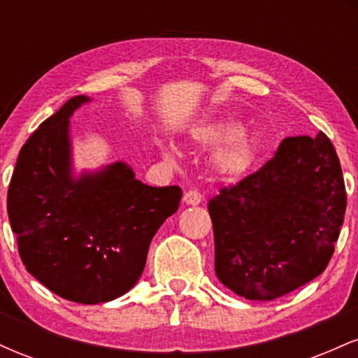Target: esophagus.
I'll return each instance as SVG.
<instances>
[{
  "instance_id": "34e87169",
  "label": "esophagus",
  "mask_w": 358,
  "mask_h": 358,
  "mask_svg": "<svg viewBox=\"0 0 358 358\" xmlns=\"http://www.w3.org/2000/svg\"><path fill=\"white\" fill-rule=\"evenodd\" d=\"M202 195H200V192L196 190H188L187 193L183 195V202L187 205H199L202 203Z\"/></svg>"
}]
</instances>
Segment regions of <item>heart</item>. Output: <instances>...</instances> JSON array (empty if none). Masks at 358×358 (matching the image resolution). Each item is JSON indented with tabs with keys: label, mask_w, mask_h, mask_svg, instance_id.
Masks as SVG:
<instances>
[{
	"label": "heart",
	"mask_w": 358,
	"mask_h": 358,
	"mask_svg": "<svg viewBox=\"0 0 358 358\" xmlns=\"http://www.w3.org/2000/svg\"><path fill=\"white\" fill-rule=\"evenodd\" d=\"M241 121L234 117H217L192 129L195 145L210 150L225 143L213 155V168L225 178H239L256 163L261 151V138L256 133H243Z\"/></svg>",
	"instance_id": "heart-1"
}]
</instances>
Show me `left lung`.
I'll return each instance as SVG.
<instances>
[{
	"label": "left lung",
	"instance_id": "obj_1",
	"mask_svg": "<svg viewBox=\"0 0 358 358\" xmlns=\"http://www.w3.org/2000/svg\"><path fill=\"white\" fill-rule=\"evenodd\" d=\"M347 208L327 134L286 138L261 170L208 202L215 274L252 301L298 289L327 269Z\"/></svg>",
	"mask_w": 358,
	"mask_h": 358
}]
</instances>
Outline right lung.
<instances>
[{"label": "right lung", "mask_w": 358, "mask_h": 358, "mask_svg": "<svg viewBox=\"0 0 358 358\" xmlns=\"http://www.w3.org/2000/svg\"><path fill=\"white\" fill-rule=\"evenodd\" d=\"M89 101L65 102L20 150L8 217L31 276L69 301L97 305L136 285L151 239L178 210L182 188L145 185L122 162L76 178L69 126Z\"/></svg>", "instance_id": "1"}]
</instances>
